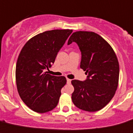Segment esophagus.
I'll list each match as a JSON object with an SVG mask.
<instances>
[{"mask_svg":"<svg viewBox=\"0 0 133 133\" xmlns=\"http://www.w3.org/2000/svg\"><path fill=\"white\" fill-rule=\"evenodd\" d=\"M66 81H67V83L68 84H70L71 82V79H69V78H66Z\"/></svg>","mask_w":133,"mask_h":133,"instance_id":"esophagus-1","label":"esophagus"}]
</instances>
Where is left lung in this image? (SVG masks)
Masks as SVG:
<instances>
[{
  "instance_id": "1",
  "label": "left lung",
  "mask_w": 133,
  "mask_h": 133,
  "mask_svg": "<svg viewBox=\"0 0 133 133\" xmlns=\"http://www.w3.org/2000/svg\"><path fill=\"white\" fill-rule=\"evenodd\" d=\"M75 42L81 52L80 67L85 71L84 81H71L74 87L72 101L87 112L100 110L110 102L118 85L119 63L111 46L93 31L74 32L68 45Z\"/></svg>"
}]
</instances>
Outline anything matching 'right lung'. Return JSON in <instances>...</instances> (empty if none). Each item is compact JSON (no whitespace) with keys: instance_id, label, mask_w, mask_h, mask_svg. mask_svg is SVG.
Instances as JSON below:
<instances>
[{"instance_id":"1","label":"right lung","mask_w":133,"mask_h":133,"mask_svg":"<svg viewBox=\"0 0 133 133\" xmlns=\"http://www.w3.org/2000/svg\"><path fill=\"white\" fill-rule=\"evenodd\" d=\"M72 32V29H54L40 33L29 39L19 53L15 70L17 88L23 102L34 112H50L58 105L66 79L45 71L51 67Z\"/></svg>"}]
</instances>
